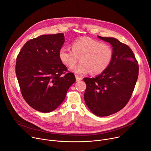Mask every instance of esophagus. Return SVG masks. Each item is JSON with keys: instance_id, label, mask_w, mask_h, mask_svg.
Listing matches in <instances>:
<instances>
[{"instance_id": "34e87169", "label": "esophagus", "mask_w": 151, "mask_h": 151, "mask_svg": "<svg viewBox=\"0 0 151 151\" xmlns=\"http://www.w3.org/2000/svg\"><path fill=\"white\" fill-rule=\"evenodd\" d=\"M76 82H79V81H80L82 79V77H80L77 76H76Z\"/></svg>"}]
</instances>
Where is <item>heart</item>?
Wrapping results in <instances>:
<instances>
[{
    "label": "heart",
    "instance_id": "heart-1",
    "mask_svg": "<svg viewBox=\"0 0 151 151\" xmlns=\"http://www.w3.org/2000/svg\"><path fill=\"white\" fill-rule=\"evenodd\" d=\"M72 50L62 46L59 51V59L63 65L72 68L80 58V63L71 69L73 73L80 76L89 73L94 76L103 73L113 57V50L109 45L88 37L73 42Z\"/></svg>",
    "mask_w": 151,
    "mask_h": 151
}]
</instances>
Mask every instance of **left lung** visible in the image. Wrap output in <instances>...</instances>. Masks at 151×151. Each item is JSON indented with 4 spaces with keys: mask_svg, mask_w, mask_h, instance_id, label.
Returning <instances> with one entry per match:
<instances>
[{
    "mask_svg": "<svg viewBox=\"0 0 151 151\" xmlns=\"http://www.w3.org/2000/svg\"><path fill=\"white\" fill-rule=\"evenodd\" d=\"M98 37L112 46V60L103 73L94 78H84L86 105L97 116L117 112L129 101L138 76V65L132 50L113 37Z\"/></svg>",
    "mask_w": 151,
    "mask_h": 151,
    "instance_id": "left-lung-1",
    "label": "left lung"
}]
</instances>
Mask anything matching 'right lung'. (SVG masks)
I'll use <instances>...</instances> for the list:
<instances>
[{"label":"right lung","instance_id":"obj_1","mask_svg":"<svg viewBox=\"0 0 151 151\" xmlns=\"http://www.w3.org/2000/svg\"><path fill=\"white\" fill-rule=\"evenodd\" d=\"M64 42L63 33L42 35L26 42L17 57L16 74L22 95L40 112L55 110L76 82L74 74L59 59Z\"/></svg>","mask_w":151,"mask_h":151}]
</instances>
